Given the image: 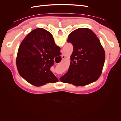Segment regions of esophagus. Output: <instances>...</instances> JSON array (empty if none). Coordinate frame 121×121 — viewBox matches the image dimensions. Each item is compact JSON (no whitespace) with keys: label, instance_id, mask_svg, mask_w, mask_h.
I'll return each mask as SVG.
<instances>
[{"label":"esophagus","instance_id":"34e87169","mask_svg":"<svg viewBox=\"0 0 121 121\" xmlns=\"http://www.w3.org/2000/svg\"><path fill=\"white\" fill-rule=\"evenodd\" d=\"M61 58H62V59H65V55L64 54H62V56H61Z\"/></svg>","mask_w":121,"mask_h":121}]
</instances>
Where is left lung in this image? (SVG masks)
<instances>
[{
    "instance_id": "left-lung-1",
    "label": "left lung",
    "mask_w": 121,
    "mask_h": 121,
    "mask_svg": "<svg viewBox=\"0 0 121 121\" xmlns=\"http://www.w3.org/2000/svg\"><path fill=\"white\" fill-rule=\"evenodd\" d=\"M68 42L73 46L68 71L60 80L76 86L96 81L102 73L105 52L99 40L88 28H79L69 34Z\"/></svg>"
}]
</instances>
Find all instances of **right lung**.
<instances>
[{"label": "right lung", "instance_id": "add662e5", "mask_svg": "<svg viewBox=\"0 0 121 121\" xmlns=\"http://www.w3.org/2000/svg\"><path fill=\"white\" fill-rule=\"evenodd\" d=\"M52 34L45 29L32 31L21 42L16 64L20 75L35 86L58 81L50 71L54 57L61 54Z\"/></svg>", "mask_w": 121, "mask_h": 121}]
</instances>
